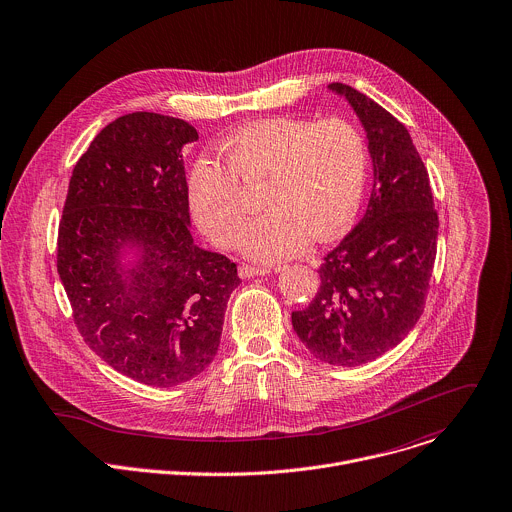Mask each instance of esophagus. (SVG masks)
<instances>
[{
    "instance_id": "34e87169",
    "label": "esophagus",
    "mask_w": 512,
    "mask_h": 512,
    "mask_svg": "<svg viewBox=\"0 0 512 512\" xmlns=\"http://www.w3.org/2000/svg\"><path fill=\"white\" fill-rule=\"evenodd\" d=\"M271 273L267 267H255V265H241L239 267V277L249 279V277H257V275H267Z\"/></svg>"
}]
</instances>
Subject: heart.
<instances>
[{"label":"heart","mask_w":512,"mask_h":512,"mask_svg":"<svg viewBox=\"0 0 512 512\" xmlns=\"http://www.w3.org/2000/svg\"><path fill=\"white\" fill-rule=\"evenodd\" d=\"M221 152L225 166L201 158L189 177V207L199 229L221 247H233L247 219L239 187L267 181L265 215L241 237L245 255L281 261L299 255L309 241L342 235L360 209L368 150L348 120L267 118L233 132Z\"/></svg>","instance_id":"b5f03b06"}]
</instances>
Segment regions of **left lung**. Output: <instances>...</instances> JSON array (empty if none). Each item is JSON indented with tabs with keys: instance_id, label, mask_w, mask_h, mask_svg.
Instances as JSON below:
<instances>
[{
	"instance_id": "obj_1",
	"label": "left lung",
	"mask_w": 512,
	"mask_h": 512,
	"mask_svg": "<svg viewBox=\"0 0 512 512\" xmlns=\"http://www.w3.org/2000/svg\"><path fill=\"white\" fill-rule=\"evenodd\" d=\"M329 90L350 102L366 130L374 187L364 219L323 257L319 291L291 323L319 362L354 368L396 348L420 319L438 213L406 126L352 86L333 82Z\"/></svg>"
}]
</instances>
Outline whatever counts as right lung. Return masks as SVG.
<instances>
[{
    "label": "right lung",
    "mask_w": 512,
    "mask_h": 512,
    "mask_svg": "<svg viewBox=\"0 0 512 512\" xmlns=\"http://www.w3.org/2000/svg\"><path fill=\"white\" fill-rule=\"evenodd\" d=\"M197 138L173 116L116 118L76 162L58 229V273L84 342L156 388L213 362L241 283L231 259L191 235L183 146Z\"/></svg>",
    "instance_id": "1"
}]
</instances>
